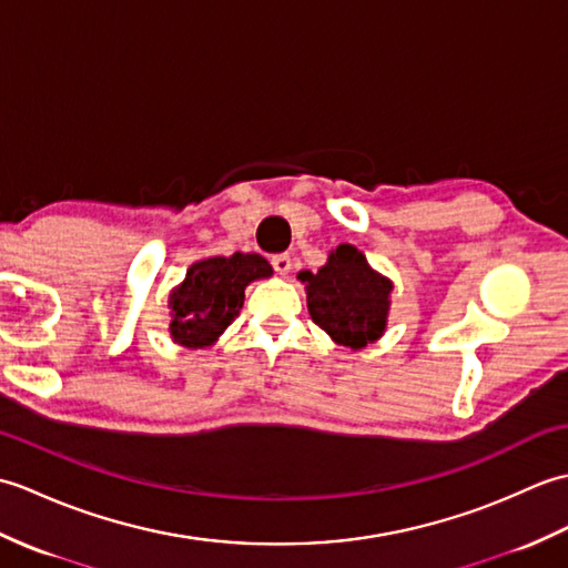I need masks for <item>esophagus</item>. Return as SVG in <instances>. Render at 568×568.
<instances>
[{
  "label": "esophagus",
  "mask_w": 568,
  "mask_h": 568,
  "mask_svg": "<svg viewBox=\"0 0 568 568\" xmlns=\"http://www.w3.org/2000/svg\"><path fill=\"white\" fill-rule=\"evenodd\" d=\"M271 263H273V268H275L277 275H287V273H291L293 261H291V256H287V253H277V256L271 258Z\"/></svg>",
  "instance_id": "34e87169"
}]
</instances>
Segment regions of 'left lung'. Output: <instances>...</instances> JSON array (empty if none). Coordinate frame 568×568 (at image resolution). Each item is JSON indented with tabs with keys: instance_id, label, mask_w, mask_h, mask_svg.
<instances>
[{
	"instance_id": "obj_1",
	"label": "left lung",
	"mask_w": 568,
	"mask_h": 568,
	"mask_svg": "<svg viewBox=\"0 0 568 568\" xmlns=\"http://www.w3.org/2000/svg\"><path fill=\"white\" fill-rule=\"evenodd\" d=\"M297 277L305 285L312 322L334 344L356 352L378 342L388 329L393 281L373 271L356 246L332 248L317 273L303 271Z\"/></svg>"
}]
</instances>
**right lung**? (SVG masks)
I'll return each instance as SVG.
<instances>
[{
    "mask_svg": "<svg viewBox=\"0 0 568 568\" xmlns=\"http://www.w3.org/2000/svg\"><path fill=\"white\" fill-rule=\"evenodd\" d=\"M271 275V263L261 253H232L195 261L187 268L185 281L168 295L171 339L185 348L212 346L244 307L248 283Z\"/></svg>",
    "mask_w": 568,
    "mask_h": 568,
    "instance_id": "1",
    "label": "right lung"
}]
</instances>
